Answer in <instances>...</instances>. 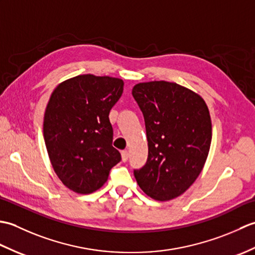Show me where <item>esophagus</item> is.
Instances as JSON below:
<instances>
[{
  "instance_id": "esophagus-1",
  "label": "esophagus",
  "mask_w": 255,
  "mask_h": 255,
  "mask_svg": "<svg viewBox=\"0 0 255 255\" xmlns=\"http://www.w3.org/2000/svg\"><path fill=\"white\" fill-rule=\"evenodd\" d=\"M128 158H129L128 151L127 150L122 151V160H123V162H126L128 160Z\"/></svg>"
}]
</instances>
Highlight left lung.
Segmentation results:
<instances>
[{"instance_id": "8db88e82", "label": "left lung", "mask_w": 255, "mask_h": 255, "mask_svg": "<svg viewBox=\"0 0 255 255\" xmlns=\"http://www.w3.org/2000/svg\"><path fill=\"white\" fill-rule=\"evenodd\" d=\"M142 112L148 159L134 169L139 187L160 202L180 196L196 180L211 142L208 107L198 94L176 83L152 81L133 86Z\"/></svg>"}]
</instances>
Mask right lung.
<instances>
[{
	"mask_svg": "<svg viewBox=\"0 0 255 255\" xmlns=\"http://www.w3.org/2000/svg\"><path fill=\"white\" fill-rule=\"evenodd\" d=\"M124 82L83 74L64 81L52 92L45 112L44 138L56 174L71 191L90 194L104 185L122 160L112 145V107Z\"/></svg>",
	"mask_w": 255,
	"mask_h": 255,
	"instance_id": "1",
	"label": "right lung"
}]
</instances>
